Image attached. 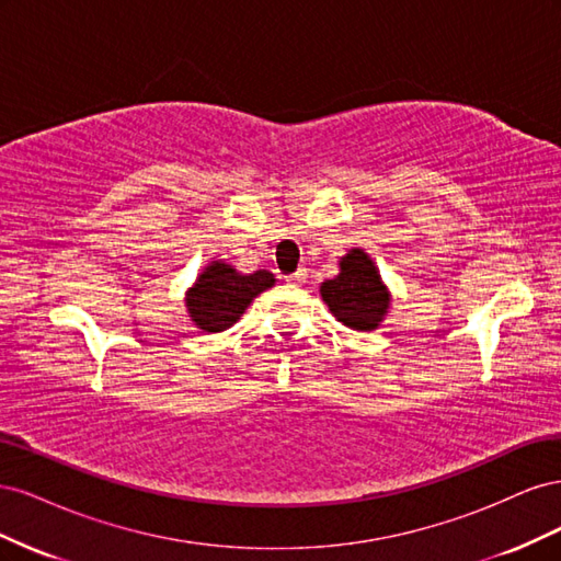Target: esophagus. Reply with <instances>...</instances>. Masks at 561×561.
<instances>
[{
    "label": "esophagus",
    "mask_w": 561,
    "mask_h": 561,
    "mask_svg": "<svg viewBox=\"0 0 561 561\" xmlns=\"http://www.w3.org/2000/svg\"><path fill=\"white\" fill-rule=\"evenodd\" d=\"M287 280H290V283H304V280H307V268L295 271V274L287 276Z\"/></svg>",
    "instance_id": "esophagus-1"
}]
</instances>
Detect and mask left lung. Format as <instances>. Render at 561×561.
I'll return each instance as SVG.
<instances>
[{
	"instance_id": "obj_1",
	"label": "left lung",
	"mask_w": 561,
	"mask_h": 561,
	"mask_svg": "<svg viewBox=\"0 0 561 561\" xmlns=\"http://www.w3.org/2000/svg\"><path fill=\"white\" fill-rule=\"evenodd\" d=\"M342 274L320 285L322 301L351 330H375L388 309V293L377 266L363 250L342 257Z\"/></svg>"
}]
</instances>
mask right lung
I'll list each match as a JSON object with an SVG mask.
<instances>
[{
	"label": "right lung",
	"mask_w": 561,
	"mask_h": 561,
	"mask_svg": "<svg viewBox=\"0 0 561 561\" xmlns=\"http://www.w3.org/2000/svg\"><path fill=\"white\" fill-rule=\"evenodd\" d=\"M271 285H274V274L268 271H254L243 276L225 262H213L190 290L186 309L201 330L225 332L243 316L250 301Z\"/></svg>",
	"instance_id": "1"
}]
</instances>
